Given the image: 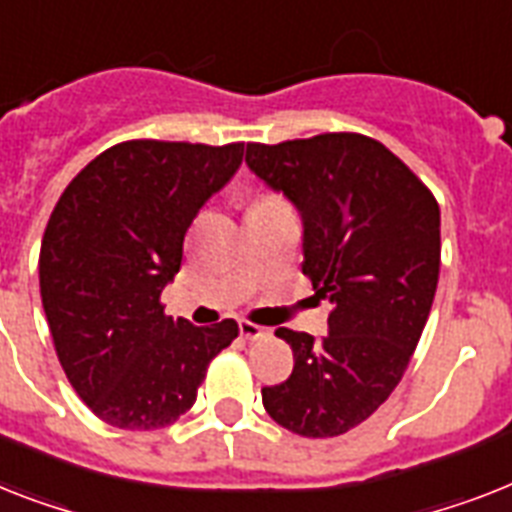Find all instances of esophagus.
<instances>
[{"label": "esophagus", "mask_w": 512, "mask_h": 512, "mask_svg": "<svg viewBox=\"0 0 512 512\" xmlns=\"http://www.w3.org/2000/svg\"><path fill=\"white\" fill-rule=\"evenodd\" d=\"M239 331H242V336H244V339H249V342H255V339H263V336L270 334L268 328L257 326V323H252V321L239 323Z\"/></svg>", "instance_id": "obj_1"}]
</instances>
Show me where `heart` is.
Instances as JSON below:
<instances>
[{
    "label": "heart",
    "instance_id": "heart-1",
    "mask_svg": "<svg viewBox=\"0 0 512 512\" xmlns=\"http://www.w3.org/2000/svg\"><path fill=\"white\" fill-rule=\"evenodd\" d=\"M268 202H281V199L273 197V194H263V197H257L255 205H268Z\"/></svg>",
    "mask_w": 512,
    "mask_h": 512
}]
</instances>
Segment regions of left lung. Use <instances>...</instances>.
<instances>
[{
	"label": "left lung",
	"mask_w": 512,
	"mask_h": 512,
	"mask_svg": "<svg viewBox=\"0 0 512 512\" xmlns=\"http://www.w3.org/2000/svg\"><path fill=\"white\" fill-rule=\"evenodd\" d=\"M247 165L302 215V273L331 302L328 334L292 328L294 371L265 386L278 426L310 439L355 429L384 405L429 321L439 281V205L400 157L363 134L247 144Z\"/></svg>",
	"instance_id": "left-lung-1"
}]
</instances>
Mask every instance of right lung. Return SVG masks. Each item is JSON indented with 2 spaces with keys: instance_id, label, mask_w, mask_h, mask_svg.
<instances>
[{
  "instance_id": "right-lung-1",
  "label": "right lung",
  "mask_w": 512,
  "mask_h": 512,
  "mask_svg": "<svg viewBox=\"0 0 512 512\" xmlns=\"http://www.w3.org/2000/svg\"><path fill=\"white\" fill-rule=\"evenodd\" d=\"M244 144L120 141L57 199L41 239L39 286L70 386L115 429L155 431L197 400L236 321L199 328L165 315L162 289L207 199L231 181Z\"/></svg>"
}]
</instances>
